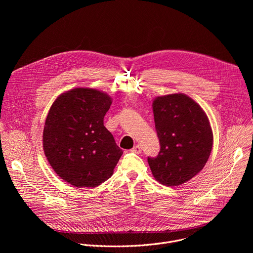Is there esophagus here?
Instances as JSON below:
<instances>
[{"mask_svg": "<svg viewBox=\"0 0 253 253\" xmlns=\"http://www.w3.org/2000/svg\"><path fill=\"white\" fill-rule=\"evenodd\" d=\"M141 151H142V148H141L140 145H136V146H134V147L131 149V152L136 153V154H140Z\"/></svg>", "mask_w": 253, "mask_h": 253, "instance_id": "34e87169", "label": "esophagus"}]
</instances>
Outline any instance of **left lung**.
<instances>
[{
	"label": "left lung",
	"mask_w": 253,
	"mask_h": 253,
	"mask_svg": "<svg viewBox=\"0 0 253 253\" xmlns=\"http://www.w3.org/2000/svg\"><path fill=\"white\" fill-rule=\"evenodd\" d=\"M153 114L160 151L148 157L154 178L163 185L178 186L197 175L212 149L213 134L202 108L185 94L154 99Z\"/></svg>",
	"instance_id": "8db88e82"
}]
</instances>
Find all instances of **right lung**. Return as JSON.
Returning <instances> with one entry per match:
<instances>
[{
    "instance_id": "add662e5",
    "label": "right lung",
    "mask_w": 253,
    "mask_h": 253,
    "mask_svg": "<svg viewBox=\"0 0 253 253\" xmlns=\"http://www.w3.org/2000/svg\"><path fill=\"white\" fill-rule=\"evenodd\" d=\"M111 104L104 92L75 88L51 106L43 148L54 171L69 184L94 188L112 176L123 151L104 126Z\"/></svg>"
}]
</instances>
